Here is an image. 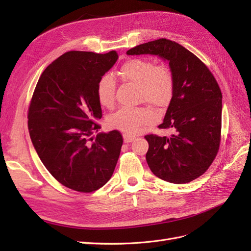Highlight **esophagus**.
I'll list each match as a JSON object with an SVG mask.
<instances>
[{
	"mask_svg": "<svg viewBox=\"0 0 251 251\" xmlns=\"http://www.w3.org/2000/svg\"><path fill=\"white\" fill-rule=\"evenodd\" d=\"M123 138H124V142L125 143H131L134 138H135V136L134 135H131V134H124L123 135Z\"/></svg>",
	"mask_w": 251,
	"mask_h": 251,
	"instance_id": "34e87169",
	"label": "esophagus"
}]
</instances>
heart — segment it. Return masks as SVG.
I'll return each mask as SVG.
<instances>
[{"instance_id":"1","label":"heart","mask_w":251,"mask_h":251,"mask_svg":"<svg viewBox=\"0 0 251 251\" xmlns=\"http://www.w3.org/2000/svg\"><path fill=\"white\" fill-rule=\"evenodd\" d=\"M120 76L124 80L140 87V99L147 101L158 110L169 107L175 95L176 80L172 68L166 64L155 65L152 60L135 58L126 61L119 69ZM117 83L113 76L104 74L96 86L99 103L106 108L116 104ZM157 120L155 111L148 106L122 107L111 115L107 123L113 129L125 133L134 134L146 125L153 124Z\"/></svg>"}]
</instances>
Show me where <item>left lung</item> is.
Returning <instances> with one entry per match:
<instances>
[{
	"mask_svg": "<svg viewBox=\"0 0 251 251\" xmlns=\"http://www.w3.org/2000/svg\"><path fill=\"white\" fill-rule=\"evenodd\" d=\"M126 53L159 55L170 62L175 74V95L158 126L174 132L145 135L150 170L175 184L201 177L215 159L221 141L222 94L214 75L196 54L165 38L140 44Z\"/></svg>",
	"mask_w": 251,
	"mask_h": 251,
	"instance_id": "8db88e82",
	"label": "left lung"
}]
</instances>
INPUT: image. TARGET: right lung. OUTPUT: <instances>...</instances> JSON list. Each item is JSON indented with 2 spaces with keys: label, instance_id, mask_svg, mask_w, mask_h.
Instances as JSON below:
<instances>
[{
  "label": "right lung",
  "instance_id": "obj_1",
  "mask_svg": "<svg viewBox=\"0 0 251 251\" xmlns=\"http://www.w3.org/2000/svg\"><path fill=\"white\" fill-rule=\"evenodd\" d=\"M117 60L116 50L65 52L42 72L30 101L27 127L35 150L52 177L72 190L101 188L118 162L120 131L92 136L101 128L97 82Z\"/></svg>",
  "mask_w": 251,
  "mask_h": 251
}]
</instances>
